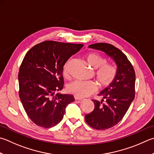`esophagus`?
<instances>
[{"mask_svg": "<svg viewBox=\"0 0 154 154\" xmlns=\"http://www.w3.org/2000/svg\"><path fill=\"white\" fill-rule=\"evenodd\" d=\"M75 100H79V101H82V100H83L82 98H79V97H78L77 96H75Z\"/></svg>", "mask_w": 154, "mask_h": 154, "instance_id": "34e87169", "label": "esophagus"}]
</instances>
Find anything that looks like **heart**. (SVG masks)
<instances>
[{
	"mask_svg": "<svg viewBox=\"0 0 154 154\" xmlns=\"http://www.w3.org/2000/svg\"><path fill=\"white\" fill-rule=\"evenodd\" d=\"M86 59L92 67L96 69L95 76L98 84L101 87L110 86L115 79L116 72L113 66L107 65V60L97 53H89L86 56ZM71 59L65 63L63 68V75L67 77L68 67ZM70 94L79 97H84L93 94L97 90V86L93 82L74 81L68 84L66 88Z\"/></svg>",
	"mask_w": 154,
	"mask_h": 154,
	"instance_id": "heart-1",
	"label": "heart"
}]
</instances>
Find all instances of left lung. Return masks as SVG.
Masks as SVG:
<instances>
[{
    "label": "left lung",
    "mask_w": 154,
    "mask_h": 154,
    "mask_svg": "<svg viewBox=\"0 0 154 154\" xmlns=\"http://www.w3.org/2000/svg\"><path fill=\"white\" fill-rule=\"evenodd\" d=\"M89 48L104 52L117 65L113 83L98 94L102 100H92L94 110L85 116L86 122L91 127L106 130L121 121L135 98V72L127 56L112 44L97 43L89 45Z\"/></svg>",
    "instance_id": "1"
}]
</instances>
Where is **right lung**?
I'll list each match as a JSON object with an SVG mask.
<instances>
[{
	"label": "right lung",
	"mask_w": 154,
	"mask_h": 154,
	"mask_svg": "<svg viewBox=\"0 0 154 154\" xmlns=\"http://www.w3.org/2000/svg\"><path fill=\"white\" fill-rule=\"evenodd\" d=\"M83 46L44 41L26 53L18 75L19 96L27 116L36 125H57L63 119L66 106L75 101L72 95L54 93L63 88L64 65Z\"/></svg>",
	"instance_id": "1"
}]
</instances>
